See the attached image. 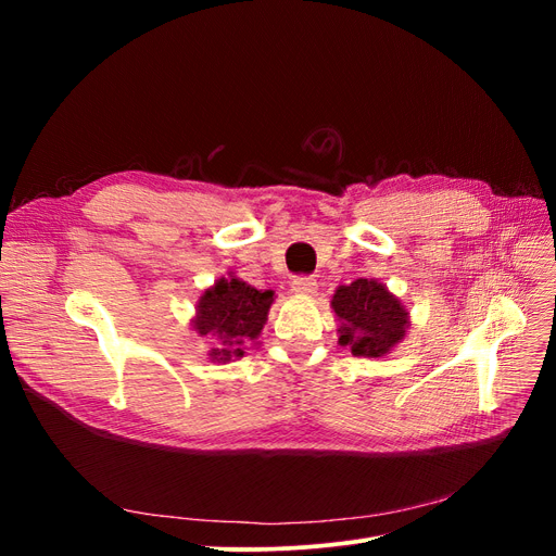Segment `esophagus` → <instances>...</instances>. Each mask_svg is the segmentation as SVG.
Returning a JSON list of instances; mask_svg holds the SVG:
<instances>
[{
  "instance_id": "obj_1",
  "label": "esophagus",
  "mask_w": 556,
  "mask_h": 556,
  "mask_svg": "<svg viewBox=\"0 0 556 556\" xmlns=\"http://www.w3.org/2000/svg\"><path fill=\"white\" fill-rule=\"evenodd\" d=\"M292 292L301 296H313L317 292V280L311 276H296L292 280Z\"/></svg>"
}]
</instances>
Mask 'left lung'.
I'll return each instance as SVG.
<instances>
[{
  "instance_id": "obj_1",
  "label": "left lung",
  "mask_w": 556,
  "mask_h": 556,
  "mask_svg": "<svg viewBox=\"0 0 556 556\" xmlns=\"http://www.w3.org/2000/svg\"><path fill=\"white\" fill-rule=\"evenodd\" d=\"M331 311L339 319V343L355 357L390 355L410 329V313L403 301L374 278L336 288Z\"/></svg>"
}]
</instances>
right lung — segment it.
Listing matches in <instances>:
<instances>
[{"label": "right lung", "mask_w": 556, "mask_h": 556, "mask_svg": "<svg viewBox=\"0 0 556 556\" xmlns=\"http://www.w3.org/2000/svg\"><path fill=\"white\" fill-rule=\"evenodd\" d=\"M274 299V290L252 288L233 274L217 278L201 292L190 325L197 336H211L215 341L208 359L227 364L243 357L248 345H257Z\"/></svg>", "instance_id": "1"}]
</instances>
